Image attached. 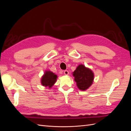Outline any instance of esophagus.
Here are the masks:
<instances>
[{
	"label": "esophagus",
	"mask_w": 131,
	"mask_h": 131,
	"mask_svg": "<svg viewBox=\"0 0 131 131\" xmlns=\"http://www.w3.org/2000/svg\"><path fill=\"white\" fill-rule=\"evenodd\" d=\"M64 74L66 75H68L69 74V72H68V70H65L64 72Z\"/></svg>",
	"instance_id": "34e87169"
}]
</instances>
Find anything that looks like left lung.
<instances>
[{
	"label": "left lung",
	"mask_w": 131,
	"mask_h": 131,
	"mask_svg": "<svg viewBox=\"0 0 131 131\" xmlns=\"http://www.w3.org/2000/svg\"><path fill=\"white\" fill-rule=\"evenodd\" d=\"M73 75L74 81L77 82L78 89L81 91H86L92 85L94 75L92 70L86 67L84 64L79 65Z\"/></svg>",
	"instance_id": "left-lung-1"
}]
</instances>
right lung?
I'll return each mask as SVG.
<instances>
[{"label": "right lung", "instance_id": "right-lung-1", "mask_svg": "<svg viewBox=\"0 0 131 131\" xmlns=\"http://www.w3.org/2000/svg\"><path fill=\"white\" fill-rule=\"evenodd\" d=\"M57 75L50 70H46L41 79V84L49 89L52 88L57 81Z\"/></svg>", "mask_w": 131, "mask_h": 131}]
</instances>
